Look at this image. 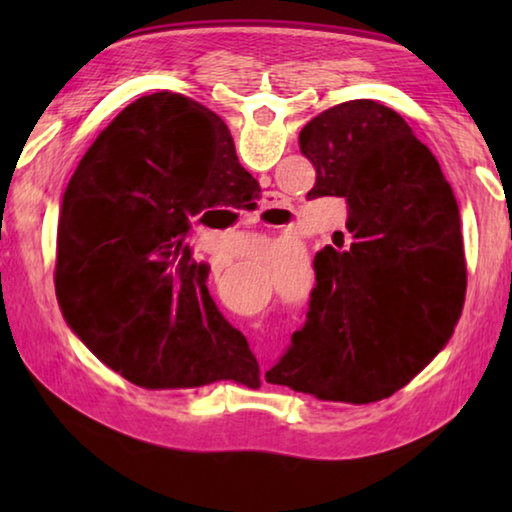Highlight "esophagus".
Segmentation results:
<instances>
[{
    "label": "esophagus",
    "instance_id": "esophagus-1",
    "mask_svg": "<svg viewBox=\"0 0 512 512\" xmlns=\"http://www.w3.org/2000/svg\"><path fill=\"white\" fill-rule=\"evenodd\" d=\"M280 203H282V196H280V194L268 192V194L264 196V210H268V207H277Z\"/></svg>",
    "mask_w": 512,
    "mask_h": 512
}]
</instances>
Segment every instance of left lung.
I'll return each instance as SVG.
<instances>
[{"label": "left lung", "instance_id": "obj_1", "mask_svg": "<svg viewBox=\"0 0 512 512\" xmlns=\"http://www.w3.org/2000/svg\"><path fill=\"white\" fill-rule=\"evenodd\" d=\"M300 151L316 167L309 196L348 203L350 239L316 253L307 318L266 381L329 402L384 400L461 318L467 266L454 192L411 126L370 99L320 112L300 131Z\"/></svg>", "mask_w": 512, "mask_h": 512}]
</instances>
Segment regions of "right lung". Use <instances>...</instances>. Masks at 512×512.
Instances as JSON below:
<instances>
[{"mask_svg": "<svg viewBox=\"0 0 512 512\" xmlns=\"http://www.w3.org/2000/svg\"><path fill=\"white\" fill-rule=\"evenodd\" d=\"M257 192L216 112L176 92L133 101L63 196L54 282L69 327L135 386H259L246 336L207 291L210 266L187 248L203 211Z\"/></svg>", "mask_w": 512, "mask_h": 512, "instance_id": "add662e5", "label": "right lung"}]
</instances>
